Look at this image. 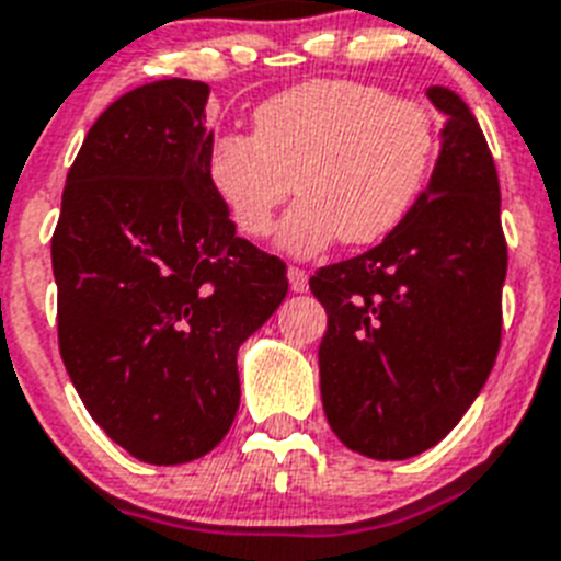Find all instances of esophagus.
Listing matches in <instances>:
<instances>
[{"mask_svg":"<svg viewBox=\"0 0 561 561\" xmlns=\"http://www.w3.org/2000/svg\"><path fill=\"white\" fill-rule=\"evenodd\" d=\"M287 276H290V290H294V294H305V290H308V274H305L301 267H290Z\"/></svg>","mask_w":561,"mask_h":561,"instance_id":"34e87169","label":"esophagus"}]
</instances>
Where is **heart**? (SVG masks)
<instances>
[{
  "instance_id": "heart-1",
  "label": "heart",
  "mask_w": 561,
  "mask_h": 561,
  "mask_svg": "<svg viewBox=\"0 0 561 561\" xmlns=\"http://www.w3.org/2000/svg\"><path fill=\"white\" fill-rule=\"evenodd\" d=\"M440 126L421 101L350 78H316L253 110L251 135L208 146V186L245 237H265L276 208L282 248L313 253L341 237L369 245L415 206L435 169Z\"/></svg>"
}]
</instances>
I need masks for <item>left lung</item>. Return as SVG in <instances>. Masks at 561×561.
I'll return each mask as SVG.
<instances>
[{"label": "left lung", "mask_w": 561, "mask_h": 561, "mask_svg": "<svg viewBox=\"0 0 561 561\" xmlns=\"http://www.w3.org/2000/svg\"><path fill=\"white\" fill-rule=\"evenodd\" d=\"M426 95L446 115L428 188L381 245L310 279L328 310L324 415L347 449L373 460H407L449 435L503 335L508 245L494 158L457 92Z\"/></svg>", "instance_id": "obj_1"}]
</instances>
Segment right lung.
Instances as JSON below:
<instances>
[{"label": "right lung", "mask_w": 561, "mask_h": 561, "mask_svg": "<svg viewBox=\"0 0 561 561\" xmlns=\"http://www.w3.org/2000/svg\"><path fill=\"white\" fill-rule=\"evenodd\" d=\"M208 84L163 78L101 112L53 233L58 350L92 421L133 457L208 455L240 409L237 350L287 294L237 237L206 158Z\"/></svg>", "instance_id": "add662e5"}]
</instances>
